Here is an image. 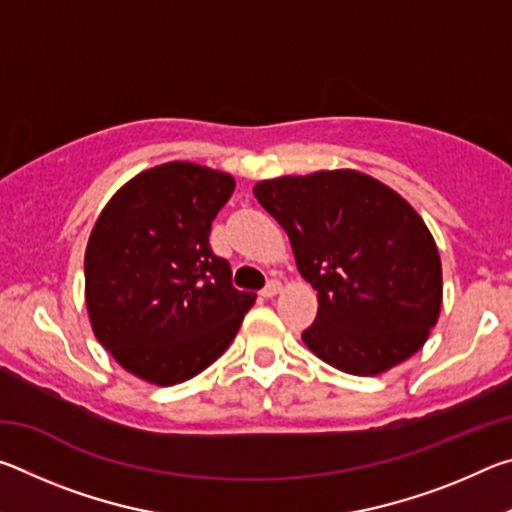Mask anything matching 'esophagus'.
<instances>
[{"label": "esophagus", "mask_w": 512, "mask_h": 512, "mask_svg": "<svg viewBox=\"0 0 512 512\" xmlns=\"http://www.w3.org/2000/svg\"><path fill=\"white\" fill-rule=\"evenodd\" d=\"M280 291H282V284L277 280H271L266 284V289L262 291V298H275Z\"/></svg>", "instance_id": "obj_1"}]
</instances>
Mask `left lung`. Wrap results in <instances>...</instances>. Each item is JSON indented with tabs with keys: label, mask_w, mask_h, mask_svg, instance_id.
Returning a JSON list of instances; mask_svg holds the SVG:
<instances>
[{
	"label": "left lung",
	"mask_w": 512,
	"mask_h": 512,
	"mask_svg": "<svg viewBox=\"0 0 512 512\" xmlns=\"http://www.w3.org/2000/svg\"><path fill=\"white\" fill-rule=\"evenodd\" d=\"M289 235L318 293L307 348L336 370L372 377L427 343L443 305V264L409 201L354 169L280 176L253 187Z\"/></svg>",
	"instance_id": "obj_1"
}]
</instances>
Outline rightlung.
<instances>
[{
	"mask_svg": "<svg viewBox=\"0 0 512 512\" xmlns=\"http://www.w3.org/2000/svg\"><path fill=\"white\" fill-rule=\"evenodd\" d=\"M235 178L164 162L121 185L85 248L92 332L121 368L155 386L196 377L235 339L255 293L237 291L210 248Z\"/></svg>",
	"mask_w": 512,
	"mask_h": 512,
	"instance_id": "obj_1",
	"label": "right lung"
}]
</instances>
